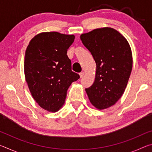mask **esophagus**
<instances>
[{
	"label": "esophagus",
	"instance_id": "34e87169",
	"mask_svg": "<svg viewBox=\"0 0 152 152\" xmlns=\"http://www.w3.org/2000/svg\"><path fill=\"white\" fill-rule=\"evenodd\" d=\"M79 74H80V78H82V77L84 75V72H80Z\"/></svg>",
	"mask_w": 152,
	"mask_h": 152
}]
</instances>
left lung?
I'll return each instance as SVG.
<instances>
[{
	"label": "left lung",
	"mask_w": 152,
	"mask_h": 152,
	"mask_svg": "<svg viewBox=\"0 0 152 152\" xmlns=\"http://www.w3.org/2000/svg\"><path fill=\"white\" fill-rule=\"evenodd\" d=\"M80 39L96 65L95 80L86 88L87 95L97 109H107L116 103L127 86L133 65L129 44L120 33L110 27L83 33Z\"/></svg>",
	"instance_id": "obj_1"
}]
</instances>
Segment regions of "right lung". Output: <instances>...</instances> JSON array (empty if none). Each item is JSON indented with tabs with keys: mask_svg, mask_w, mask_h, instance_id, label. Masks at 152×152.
<instances>
[{
	"mask_svg": "<svg viewBox=\"0 0 152 152\" xmlns=\"http://www.w3.org/2000/svg\"><path fill=\"white\" fill-rule=\"evenodd\" d=\"M74 35L45 32L35 35L25 51V79L35 101L50 112H56L65 101L67 91L80 78L72 71L67 51Z\"/></svg>",
	"mask_w": 152,
	"mask_h": 152,
	"instance_id": "1",
	"label": "right lung"
}]
</instances>
